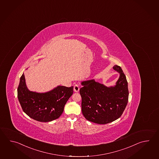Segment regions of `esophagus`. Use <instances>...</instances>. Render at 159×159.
<instances>
[{"label": "esophagus", "instance_id": "esophagus-1", "mask_svg": "<svg viewBox=\"0 0 159 159\" xmlns=\"http://www.w3.org/2000/svg\"><path fill=\"white\" fill-rule=\"evenodd\" d=\"M79 89H80L79 86L78 84L75 85L74 87V91L75 92H78L79 91Z\"/></svg>", "mask_w": 159, "mask_h": 159}]
</instances>
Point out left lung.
I'll list each match as a JSON object with an SVG mask.
<instances>
[{"label": "left lung", "instance_id": "obj_1", "mask_svg": "<svg viewBox=\"0 0 159 159\" xmlns=\"http://www.w3.org/2000/svg\"><path fill=\"white\" fill-rule=\"evenodd\" d=\"M113 68L120 75L114 87H107L93 79L81 82L82 113L92 122H113L122 116L126 107L129 93L126 76L119 66L114 65Z\"/></svg>", "mask_w": 159, "mask_h": 159}]
</instances>
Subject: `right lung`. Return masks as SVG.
Returning <instances> with one entry per match:
<instances>
[{
  "label": "right lung",
  "instance_id": "add662e5",
  "mask_svg": "<svg viewBox=\"0 0 159 159\" xmlns=\"http://www.w3.org/2000/svg\"><path fill=\"white\" fill-rule=\"evenodd\" d=\"M73 86H58L46 93L28 90L25 76L20 78L17 97L25 113L33 120L47 122L58 118L64 110L65 104L73 93Z\"/></svg>",
  "mask_w": 159,
  "mask_h": 159
}]
</instances>
